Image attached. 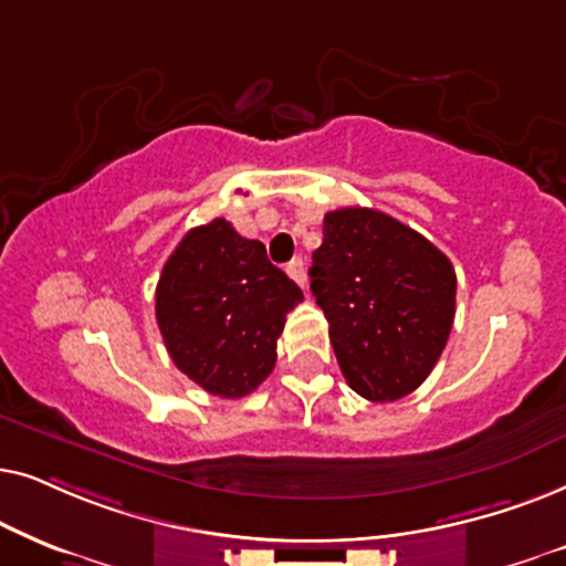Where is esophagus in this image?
Masks as SVG:
<instances>
[{
	"mask_svg": "<svg viewBox=\"0 0 566 566\" xmlns=\"http://www.w3.org/2000/svg\"><path fill=\"white\" fill-rule=\"evenodd\" d=\"M287 274L295 279V282L300 284V287L307 290V274H305V261L303 259H292L287 263Z\"/></svg>",
	"mask_w": 566,
	"mask_h": 566,
	"instance_id": "obj_1",
	"label": "esophagus"
}]
</instances>
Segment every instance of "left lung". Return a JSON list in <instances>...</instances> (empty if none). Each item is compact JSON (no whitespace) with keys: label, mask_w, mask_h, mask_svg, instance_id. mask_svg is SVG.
Here are the masks:
<instances>
[{"label":"left lung","mask_w":566,"mask_h":566,"mask_svg":"<svg viewBox=\"0 0 566 566\" xmlns=\"http://www.w3.org/2000/svg\"><path fill=\"white\" fill-rule=\"evenodd\" d=\"M311 290L346 382L375 403L417 390L453 328V263L378 209L344 207L323 217Z\"/></svg>","instance_id":"8db88e82"}]
</instances>
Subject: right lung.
Listing matches in <instances>:
<instances>
[{
    "label": "right lung",
    "instance_id": "obj_1",
    "mask_svg": "<svg viewBox=\"0 0 566 566\" xmlns=\"http://www.w3.org/2000/svg\"><path fill=\"white\" fill-rule=\"evenodd\" d=\"M303 290L222 217L188 230L163 266L155 315L170 359L207 394L243 398L276 365Z\"/></svg>",
    "mask_w": 566,
    "mask_h": 566
}]
</instances>
